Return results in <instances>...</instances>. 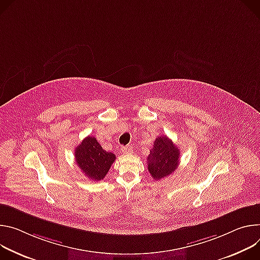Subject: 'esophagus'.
<instances>
[{
	"instance_id": "1",
	"label": "esophagus",
	"mask_w": 260,
	"mask_h": 260,
	"mask_svg": "<svg viewBox=\"0 0 260 260\" xmlns=\"http://www.w3.org/2000/svg\"><path fill=\"white\" fill-rule=\"evenodd\" d=\"M121 152L123 154H130L133 152V148L131 146H127V147H122L121 148Z\"/></svg>"
}]
</instances>
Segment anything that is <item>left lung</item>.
<instances>
[{
    "label": "left lung",
    "instance_id": "obj_1",
    "mask_svg": "<svg viewBox=\"0 0 260 260\" xmlns=\"http://www.w3.org/2000/svg\"><path fill=\"white\" fill-rule=\"evenodd\" d=\"M147 163L152 178L155 181L162 180L178 169L180 149L166 135L159 136L154 141Z\"/></svg>",
    "mask_w": 260,
    "mask_h": 260
}]
</instances>
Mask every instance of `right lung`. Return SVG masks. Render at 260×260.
<instances>
[{"instance_id": "obj_1", "label": "right lung", "mask_w": 260, "mask_h": 260, "mask_svg": "<svg viewBox=\"0 0 260 260\" xmlns=\"http://www.w3.org/2000/svg\"><path fill=\"white\" fill-rule=\"evenodd\" d=\"M74 151L77 166L85 177L94 182L103 180L115 161V155L103 150L93 136L85 137Z\"/></svg>"}]
</instances>
